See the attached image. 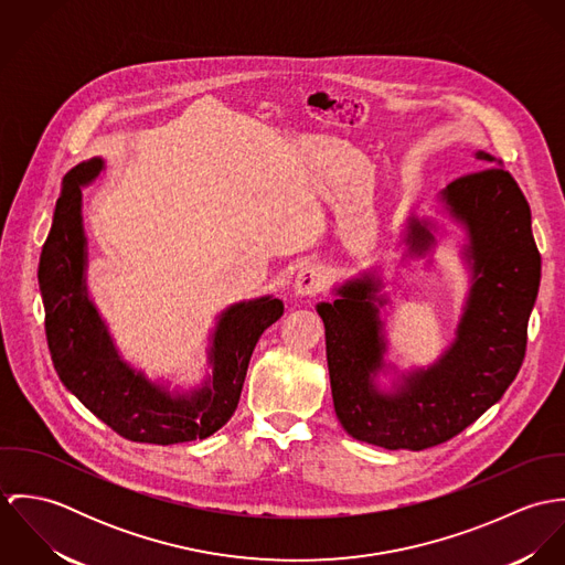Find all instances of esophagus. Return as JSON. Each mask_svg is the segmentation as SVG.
<instances>
[{
  "label": "esophagus",
  "mask_w": 565,
  "mask_h": 565,
  "mask_svg": "<svg viewBox=\"0 0 565 565\" xmlns=\"http://www.w3.org/2000/svg\"><path fill=\"white\" fill-rule=\"evenodd\" d=\"M323 285H326V276L322 269L316 265H307L296 274L294 291L296 296H316L322 291Z\"/></svg>",
  "instance_id": "34e87169"
}]
</instances>
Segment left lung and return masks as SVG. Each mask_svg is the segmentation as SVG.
<instances>
[{
  "label": "left lung",
  "instance_id": "left-lung-1",
  "mask_svg": "<svg viewBox=\"0 0 565 565\" xmlns=\"http://www.w3.org/2000/svg\"><path fill=\"white\" fill-rule=\"evenodd\" d=\"M477 161L495 159L479 150ZM439 202L461 228L470 291L455 341L428 367L379 387L387 370L381 309L385 282L376 269L334 287L337 300L316 309L326 328V359L334 413L359 441L387 450H424L477 422L513 383L526 350V328L542 278V256L531 231V209L509 171L484 167L450 182ZM428 217L408 215L406 256L435 247Z\"/></svg>",
  "mask_w": 565,
  "mask_h": 565
}]
</instances>
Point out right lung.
Returning a JSON list of instances; mask_svg holds the SVG:
<instances>
[{
  "label": "right lung",
  "instance_id": "1",
  "mask_svg": "<svg viewBox=\"0 0 565 565\" xmlns=\"http://www.w3.org/2000/svg\"><path fill=\"white\" fill-rule=\"evenodd\" d=\"M104 159L82 161L63 178L50 235L39 260L45 334L63 385L115 433L139 444L206 439L235 413L254 345L285 307L274 296L231 305L217 318L209 348V376L189 392L169 390L126 363L86 289L82 186Z\"/></svg>",
  "mask_w": 565,
  "mask_h": 565
}]
</instances>
